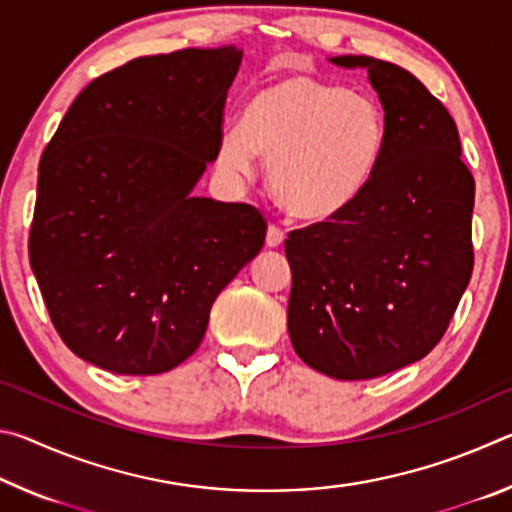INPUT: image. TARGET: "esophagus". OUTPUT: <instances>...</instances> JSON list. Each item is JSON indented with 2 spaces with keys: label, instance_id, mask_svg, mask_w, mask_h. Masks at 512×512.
<instances>
[{
  "label": "esophagus",
  "instance_id": "1",
  "mask_svg": "<svg viewBox=\"0 0 512 512\" xmlns=\"http://www.w3.org/2000/svg\"><path fill=\"white\" fill-rule=\"evenodd\" d=\"M282 241H284V230L280 228V225H275V223L268 225V230H266V246L277 248V246H282Z\"/></svg>",
  "mask_w": 512,
  "mask_h": 512
}]
</instances>
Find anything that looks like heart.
Here are the masks:
<instances>
[{"instance_id":"obj_1","label":"heart","mask_w":512,"mask_h":512,"mask_svg":"<svg viewBox=\"0 0 512 512\" xmlns=\"http://www.w3.org/2000/svg\"><path fill=\"white\" fill-rule=\"evenodd\" d=\"M386 135L384 110L368 94L296 72L253 92L241 131L223 135L219 162L250 176L259 155L275 201L298 219L325 221L368 192Z\"/></svg>"}]
</instances>
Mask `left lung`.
<instances>
[{
	"label": "left lung",
	"instance_id": "1",
	"mask_svg": "<svg viewBox=\"0 0 512 512\" xmlns=\"http://www.w3.org/2000/svg\"><path fill=\"white\" fill-rule=\"evenodd\" d=\"M388 126L377 176L350 210L284 241L287 327L298 357L334 379H372L436 348L474 268V178L452 115L406 69L368 56Z\"/></svg>",
	"mask_w": 512,
	"mask_h": 512
}]
</instances>
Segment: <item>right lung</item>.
I'll return each instance as SVG.
<instances>
[{
  "label": "right lung",
  "mask_w": 512,
  "mask_h": 512,
  "mask_svg": "<svg viewBox=\"0 0 512 512\" xmlns=\"http://www.w3.org/2000/svg\"><path fill=\"white\" fill-rule=\"evenodd\" d=\"M239 63L235 47L128 60L74 99L42 151L29 259L76 357L117 375L176 368L262 250L257 207L189 194L219 155Z\"/></svg>",
  "instance_id": "right-lung-1"
}]
</instances>
